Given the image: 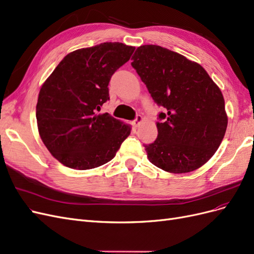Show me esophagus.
Here are the masks:
<instances>
[{
    "instance_id": "obj_1",
    "label": "esophagus",
    "mask_w": 254,
    "mask_h": 254,
    "mask_svg": "<svg viewBox=\"0 0 254 254\" xmlns=\"http://www.w3.org/2000/svg\"><path fill=\"white\" fill-rule=\"evenodd\" d=\"M142 122H143V118L141 117V115H137V117L135 118V120L132 122V125L134 127H139Z\"/></svg>"
}]
</instances>
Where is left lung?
Masks as SVG:
<instances>
[{
  "instance_id": "1",
  "label": "left lung",
  "mask_w": 254,
  "mask_h": 254,
  "mask_svg": "<svg viewBox=\"0 0 254 254\" xmlns=\"http://www.w3.org/2000/svg\"><path fill=\"white\" fill-rule=\"evenodd\" d=\"M131 60L153 101L164 108L157 123L158 137L145 145L148 160L173 174L201 167L227 130L220 89L200 64L159 45H142Z\"/></svg>"
}]
</instances>
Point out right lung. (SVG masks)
Masks as SVG:
<instances>
[{"label":"right lung","instance_id":"1","mask_svg":"<svg viewBox=\"0 0 254 254\" xmlns=\"http://www.w3.org/2000/svg\"><path fill=\"white\" fill-rule=\"evenodd\" d=\"M134 49L105 42L76 50L42 84L36 107L38 130L61 164L79 171L104 165L130 134L131 126L98 111L109 99L111 76Z\"/></svg>","mask_w":254,"mask_h":254}]
</instances>
